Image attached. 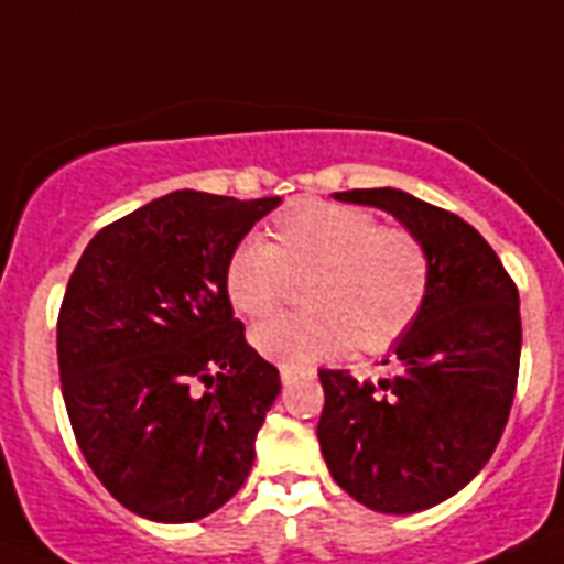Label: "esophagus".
<instances>
[{
  "label": "esophagus",
  "instance_id": "esophagus-1",
  "mask_svg": "<svg viewBox=\"0 0 564 564\" xmlns=\"http://www.w3.org/2000/svg\"><path fill=\"white\" fill-rule=\"evenodd\" d=\"M279 376H282V383H293L299 378V370H293V367H279Z\"/></svg>",
  "mask_w": 564,
  "mask_h": 564
}]
</instances>
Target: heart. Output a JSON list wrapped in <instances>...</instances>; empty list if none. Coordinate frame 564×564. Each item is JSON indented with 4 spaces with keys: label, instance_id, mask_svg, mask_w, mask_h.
<instances>
[{
    "label": "heart",
    "instance_id": "1",
    "mask_svg": "<svg viewBox=\"0 0 564 564\" xmlns=\"http://www.w3.org/2000/svg\"><path fill=\"white\" fill-rule=\"evenodd\" d=\"M268 242L239 239L223 288L239 316H268L288 282H302L307 311L276 316L251 333L253 350L282 367L390 350L415 325L430 293V253L406 228L378 226L364 208L305 200L268 226Z\"/></svg>",
    "mask_w": 564,
    "mask_h": 564
}]
</instances>
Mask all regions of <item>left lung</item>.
Listing matches in <instances>:
<instances>
[{
	"instance_id": "left-lung-1",
	"label": "left lung",
	"mask_w": 564,
	"mask_h": 564,
	"mask_svg": "<svg viewBox=\"0 0 564 564\" xmlns=\"http://www.w3.org/2000/svg\"><path fill=\"white\" fill-rule=\"evenodd\" d=\"M333 197L392 214L430 253L426 305L381 361L390 376L318 372L316 435L333 480L372 511L415 514L475 480L500 443L520 370V293L457 214L390 186Z\"/></svg>"
}]
</instances>
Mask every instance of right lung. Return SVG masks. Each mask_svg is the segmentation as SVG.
Returning a JSON list of instances; mask_svg holds the SVG:
<instances>
[{
  "mask_svg": "<svg viewBox=\"0 0 564 564\" xmlns=\"http://www.w3.org/2000/svg\"><path fill=\"white\" fill-rule=\"evenodd\" d=\"M279 197L172 192L89 239L58 313V372L84 460L154 522L226 506L282 383L246 341L226 259ZM207 383L197 397L187 387Z\"/></svg>",
  "mask_w": 564,
  "mask_h": 564,
  "instance_id": "add662e5",
  "label": "right lung"
}]
</instances>
